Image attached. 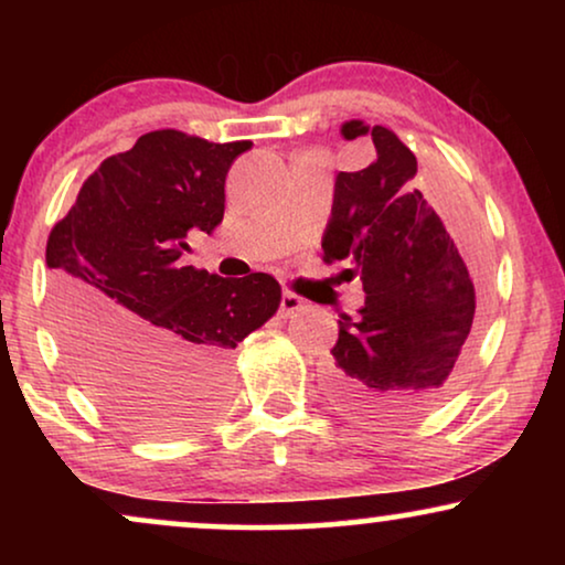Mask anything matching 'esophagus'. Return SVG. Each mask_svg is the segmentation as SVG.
<instances>
[{
  "instance_id": "34e87169",
  "label": "esophagus",
  "mask_w": 565,
  "mask_h": 565,
  "mask_svg": "<svg viewBox=\"0 0 565 565\" xmlns=\"http://www.w3.org/2000/svg\"><path fill=\"white\" fill-rule=\"evenodd\" d=\"M306 308V300L296 296V292L285 290L282 292V300H280V313L285 316V319H290V316H296L298 311H303Z\"/></svg>"
}]
</instances>
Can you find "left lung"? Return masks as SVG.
<instances>
[{
  "label": "left lung",
  "instance_id": "obj_1",
  "mask_svg": "<svg viewBox=\"0 0 565 565\" xmlns=\"http://www.w3.org/2000/svg\"><path fill=\"white\" fill-rule=\"evenodd\" d=\"M375 161L339 172L323 231V262H350L367 292L342 313L323 365L329 396L370 422L419 416L452 388L468 352L476 290L445 223L414 188L416 157L393 130L350 120L347 141L367 136Z\"/></svg>",
  "mask_w": 565,
  "mask_h": 565
}]
</instances>
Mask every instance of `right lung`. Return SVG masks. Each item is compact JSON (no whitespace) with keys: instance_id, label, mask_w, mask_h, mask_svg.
Masks as SVG:
<instances>
[{"instance_id":"1","label":"right lung","mask_w":565,"mask_h":565,"mask_svg":"<svg viewBox=\"0 0 565 565\" xmlns=\"http://www.w3.org/2000/svg\"><path fill=\"white\" fill-rule=\"evenodd\" d=\"M252 141L151 130L87 177L53 226L45 262L68 365L107 412L141 431L198 427L228 391V354L273 319V275L184 267L190 231L223 221L226 174Z\"/></svg>"}]
</instances>
